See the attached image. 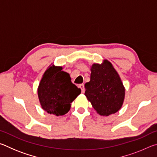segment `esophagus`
Segmentation results:
<instances>
[{
    "instance_id": "1",
    "label": "esophagus",
    "mask_w": 157,
    "mask_h": 157,
    "mask_svg": "<svg viewBox=\"0 0 157 157\" xmlns=\"http://www.w3.org/2000/svg\"><path fill=\"white\" fill-rule=\"evenodd\" d=\"M79 88L81 89V90H82V93H84V85L83 84H79Z\"/></svg>"
}]
</instances>
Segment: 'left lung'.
I'll return each mask as SVG.
<instances>
[{
    "label": "left lung",
    "mask_w": 157,
    "mask_h": 157,
    "mask_svg": "<svg viewBox=\"0 0 157 157\" xmlns=\"http://www.w3.org/2000/svg\"><path fill=\"white\" fill-rule=\"evenodd\" d=\"M84 95L100 115L109 116L121 108L124 88L109 61L105 60L101 65L94 63L92 66L91 80L84 84Z\"/></svg>",
    "instance_id": "8db88e82"
}]
</instances>
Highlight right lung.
I'll return each mask as SVG.
<instances>
[{
	"mask_svg": "<svg viewBox=\"0 0 157 157\" xmlns=\"http://www.w3.org/2000/svg\"><path fill=\"white\" fill-rule=\"evenodd\" d=\"M62 67L50 66L38 88L42 108L55 116H63L70 110L71 103L80 94L81 89L72 83L69 74Z\"/></svg>",
	"mask_w": 157,
	"mask_h": 157,
	"instance_id": "right-lung-1",
	"label": "right lung"
}]
</instances>
